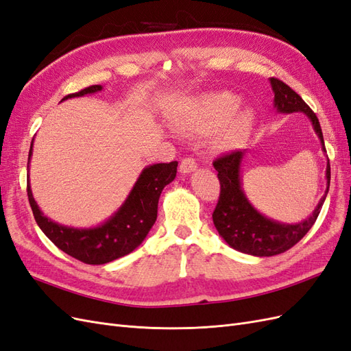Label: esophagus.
Returning a JSON list of instances; mask_svg holds the SVG:
<instances>
[{
	"label": "esophagus",
	"mask_w": 351,
	"mask_h": 351,
	"mask_svg": "<svg viewBox=\"0 0 351 351\" xmlns=\"http://www.w3.org/2000/svg\"><path fill=\"white\" fill-rule=\"evenodd\" d=\"M196 168H197L196 161H195L193 158H190V156L183 158L182 162H180V173H183V174L193 173V171H196Z\"/></svg>",
	"instance_id": "34e87169"
}]
</instances>
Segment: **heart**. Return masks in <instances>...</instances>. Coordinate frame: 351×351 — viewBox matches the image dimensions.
I'll use <instances>...</instances> for the list:
<instances>
[{
	"instance_id": "obj_1",
	"label": "heart",
	"mask_w": 351,
	"mask_h": 351,
	"mask_svg": "<svg viewBox=\"0 0 351 351\" xmlns=\"http://www.w3.org/2000/svg\"><path fill=\"white\" fill-rule=\"evenodd\" d=\"M240 104V98L230 92L206 95L199 99L192 108L176 119V125L184 133H208L229 121L218 133L215 145L222 149L232 147L249 136L254 112L246 107L234 112Z\"/></svg>"
}]
</instances>
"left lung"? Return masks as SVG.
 Wrapping results in <instances>:
<instances>
[{
	"label": "left lung",
	"mask_w": 351,
	"mask_h": 351,
	"mask_svg": "<svg viewBox=\"0 0 351 351\" xmlns=\"http://www.w3.org/2000/svg\"><path fill=\"white\" fill-rule=\"evenodd\" d=\"M269 80L277 111L285 114L304 112L311 119L316 134L319 136L322 151L326 152L319 120L309 105L282 80L275 77H271ZM244 152L234 151L222 155L214 161V168L218 171L221 184L218 204L214 214H212L215 228L227 244L239 252L259 258L284 253L306 236V232L313 227L317 215H319L329 190V180H331L329 161L326 165V192L316 209L312 212V215L299 224H282V222H277L259 214L244 195L240 180V164Z\"/></svg>",
	"instance_id": "8db88e82"
}]
</instances>
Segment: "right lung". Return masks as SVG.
Segmentation results:
<instances>
[{
	"mask_svg": "<svg viewBox=\"0 0 351 351\" xmlns=\"http://www.w3.org/2000/svg\"><path fill=\"white\" fill-rule=\"evenodd\" d=\"M99 90H102L101 84H93L80 92L67 95L61 101ZM32 146L34 141L30 145L29 161ZM177 165L178 162L173 161L146 167L120 209L108 221L93 228L66 227L47 218L35 202L30 183L27 182L29 204L39 228L58 249L80 262L104 265L125 256L145 240L156 221L159 196L162 189L176 178Z\"/></svg>",
	"mask_w": 351,
	"mask_h": 351,
	"instance_id": "obj_1",
	"label": "right lung"
}]
</instances>
